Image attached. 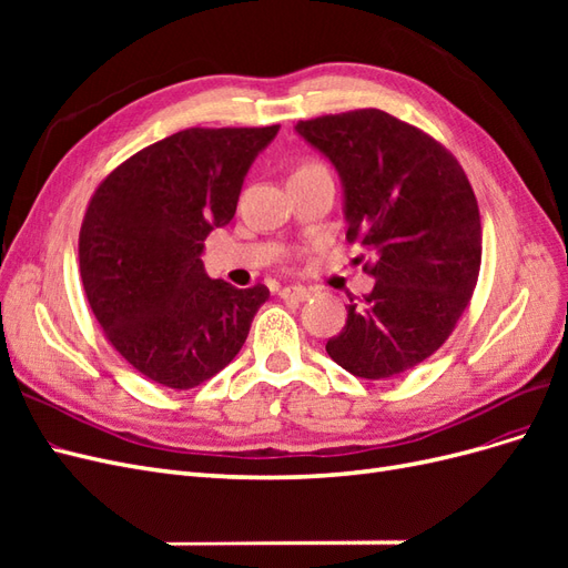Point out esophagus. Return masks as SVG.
Wrapping results in <instances>:
<instances>
[{
    "label": "esophagus",
    "mask_w": 568,
    "mask_h": 568,
    "mask_svg": "<svg viewBox=\"0 0 568 568\" xmlns=\"http://www.w3.org/2000/svg\"><path fill=\"white\" fill-rule=\"evenodd\" d=\"M280 296L284 301H305V298H311V288H305V286H284V288H280Z\"/></svg>",
    "instance_id": "1"
}]
</instances>
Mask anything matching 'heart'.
Segmentation results:
<instances>
[{
    "label": "heart",
    "instance_id": "1",
    "mask_svg": "<svg viewBox=\"0 0 568 568\" xmlns=\"http://www.w3.org/2000/svg\"><path fill=\"white\" fill-rule=\"evenodd\" d=\"M320 163H315V161H307V163H303V165H298V170H311V168H317ZM296 170V173H298Z\"/></svg>",
    "mask_w": 568,
    "mask_h": 568
}]
</instances>
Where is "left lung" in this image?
Instances as JSON below:
<instances>
[{
    "mask_svg": "<svg viewBox=\"0 0 568 568\" xmlns=\"http://www.w3.org/2000/svg\"><path fill=\"white\" fill-rule=\"evenodd\" d=\"M346 192V239L374 251V288L348 305L326 341L359 379H393L432 357L455 332L480 270V213L453 153L379 109L301 120Z\"/></svg>",
    "mask_w": 568,
    "mask_h": 568,
    "instance_id": "left-lung-1",
    "label": "left lung"
}]
</instances>
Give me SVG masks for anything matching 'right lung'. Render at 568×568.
<instances>
[{"mask_svg": "<svg viewBox=\"0 0 568 568\" xmlns=\"http://www.w3.org/2000/svg\"><path fill=\"white\" fill-rule=\"evenodd\" d=\"M280 132L189 128L101 180L80 227V277L111 346L153 384L194 388L242 351L267 298L203 270V242L225 227L253 159Z\"/></svg>", "mask_w": 568, "mask_h": 568, "instance_id": "add662e5", "label": "right lung"}]
</instances>
